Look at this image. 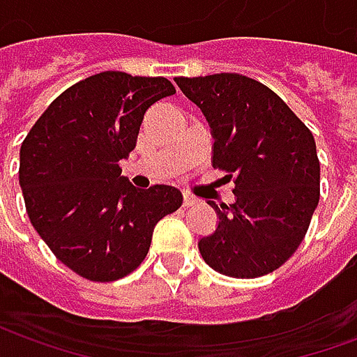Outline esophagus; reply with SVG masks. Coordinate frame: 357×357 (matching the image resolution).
Listing matches in <instances>:
<instances>
[{"instance_id": "obj_1", "label": "esophagus", "mask_w": 357, "mask_h": 357, "mask_svg": "<svg viewBox=\"0 0 357 357\" xmlns=\"http://www.w3.org/2000/svg\"><path fill=\"white\" fill-rule=\"evenodd\" d=\"M197 202H199L197 197H193V195H189V193H183V206H193V204H197Z\"/></svg>"}]
</instances>
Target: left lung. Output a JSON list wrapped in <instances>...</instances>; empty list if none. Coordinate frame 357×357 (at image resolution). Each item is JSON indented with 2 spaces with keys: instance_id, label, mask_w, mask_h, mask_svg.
I'll return each mask as SVG.
<instances>
[{
  "instance_id": "1",
  "label": "left lung",
  "mask_w": 357,
  "mask_h": 357,
  "mask_svg": "<svg viewBox=\"0 0 357 357\" xmlns=\"http://www.w3.org/2000/svg\"><path fill=\"white\" fill-rule=\"evenodd\" d=\"M176 84L208 120L214 168L235 183L233 204L210 202L220 224L199 241L204 262L237 279L275 271L304 241L319 202L314 135L279 95L243 74Z\"/></svg>"
}]
</instances>
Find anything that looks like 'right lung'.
Masks as SVG:
<instances>
[{
	"mask_svg": "<svg viewBox=\"0 0 357 357\" xmlns=\"http://www.w3.org/2000/svg\"><path fill=\"white\" fill-rule=\"evenodd\" d=\"M174 93L162 76L95 74L59 95L20 145L28 218L84 279L109 283L132 273L156 222L183 202L172 185L133 187L118 164L135 149L149 107Z\"/></svg>",
	"mask_w": 357,
	"mask_h": 357,
	"instance_id": "1",
	"label": "right lung"
}]
</instances>
